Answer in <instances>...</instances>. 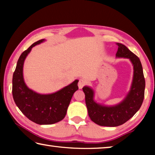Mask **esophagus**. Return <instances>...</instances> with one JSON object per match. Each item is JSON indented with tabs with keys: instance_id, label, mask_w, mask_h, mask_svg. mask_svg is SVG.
I'll use <instances>...</instances> for the list:
<instances>
[{
	"instance_id": "1",
	"label": "esophagus",
	"mask_w": 155,
	"mask_h": 155,
	"mask_svg": "<svg viewBox=\"0 0 155 155\" xmlns=\"http://www.w3.org/2000/svg\"><path fill=\"white\" fill-rule=\"evenodd\" d=\"M87 85V82L85 80L83 79H80L78 83V88L79 89H82L84 86Z\"/></svg>"
}]
</instances>
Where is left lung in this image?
Wrapping results in <instances>:
<instances>
[{
	"label": "left lung",
	"instance_id": "1",
	"mask_svg": "<svg viewBox=\"0 0 155 155\" xmlns=\"http://www.w3.org/2000/svg\"><path fill=\"white\" fill-rule=\"evenodd\" d=\"M116 45L118 46L116 57L129 59L134 68L132 86L126 98L117 105L103 106L94 102L91 88H83L89 116L91 121L104 127H117L127 122L140 109L144 98L145 78L140 59L124 44L116 43Z\"/></svg>",
	"mask_w": 155,
	"mask_h": 155
}]
</instances>
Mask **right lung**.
<instances>
[{
    "label": "right lung",
    "instance_id": "1",
    "mask_svg": "<svg viewBox=\"0 0 155 155\" xmlns=\"http://www.w3.org/2000/svg\"><path fill=\"white\" fill-rule=\"evenodd\" d=\"M44 40L33 44L21 54L13 74L12 94L15 103L27 118L38 124H52L66 115L73 94L78 90V80L51 94H40L27 87L23 78V64L31 48Z\"/></svg>",
    "mask_w": 155,
    "mask_h": 155
}]
</instances>
